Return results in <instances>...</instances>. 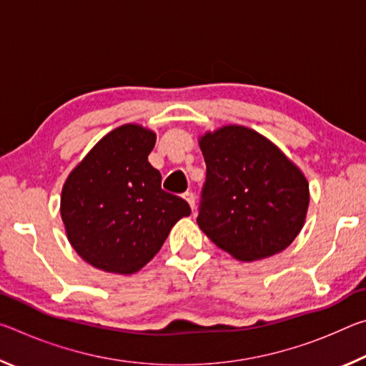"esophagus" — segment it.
<instances>
[{"label":"esophagus","mask_w":366,"mask_h":366,"mask_svg":"<svg viewBox=\"0 0 366 366\" xmlns=\"http://www.w3.org/2000/svg\"><path fill=\"white\" fill-rule=\"evenodd\" d=\"M184 198H185V200H187L190 208L194 209V208H195V195H194V192H185Z\"/></svg>","instance_id":"esophagus-1"}]
</instances>
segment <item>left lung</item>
<instances>
[{
	"mask_svg": "<svg viewBox=\"0 0 366 366\" xmlns=\"http://www.w3.org/2000/svg\"><path fill=\"white\" fill-rule=\"evenodd\" d=\"M207 163L197 222L240 262L268 258L292 244L305 222L307 177L262 134L222 126L200 137Z\"/></svg>",
	"mask_w": 366,
	"mask_h": 366,
	"instance_id": "left-lung-1",
	"label": "left lung"
}]
</instances>
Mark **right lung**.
<instances>
[{"label": "right lung", "instance_id": "right-lung-1", "mask_svg": "<svg viewBox=\"0 0 366 366\" xmlns=\"http://www.w3.org/2000/svg\"><path fill=\"white\" fill-rule=\"evenodd\" d=\"M154 142L150 129L124 124L86 153L63 185L67 240L98 269L134 274L190 214L184 198L161 189L159 171L148 163Z\"/></svg>", "mask_w": 366, "mask_h": 366}]
</instances>
